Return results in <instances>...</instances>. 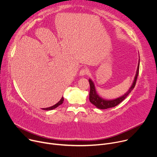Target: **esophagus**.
Instances as JSON below:
<instances>
[{
  "mask_svg": "<svg viewBox=\"0 0 157 157\" xmlns=\"http://www.w3.org/2000/svg\"><path fill=\"white\" fill-rule=\"evenodd\" d=\"M87 73H88V70L86 68H82L79 71L80 76H84V75H86Z\"/></svg>",
  "mask_w": 157,
  "mask_h": 157,
  "instance_id": "1",
  "label": "esophagus"
}]
</instances>
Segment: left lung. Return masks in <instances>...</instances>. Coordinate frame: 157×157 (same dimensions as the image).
I'll list each match as a JSON object with an SVG mask.
<instances>
[{"instance_id":"obj_1","label":"left lung","mask_w":157,"mask_h":157,"mask_svg":"<svg viewBox=\"0 0 157 157\" xmlns=\"http://www.w3.org/2000/svg\"><path fill=\"white\" fill-rule=\"evenodd\" d=\"M140 61H139V64H138V66H137V70L136 71V75L135 76V78H134L133 82L131 86V87H130V89L128 90V91L124 94V95H123L121 97H119L116 99H113V100H105L102 99V98H101L98 94L97 92L96 91V88H95V86L94 84L93 81L89 79V84H90V92H89V101L90 102L94 104L96 107H97L99 109H108V108H111V107H114L116 105H117L119 104H120L121 102H122L125 98L130 94V93L132 91V89L134 88L136 84V81H137V76L139 75V64H140Z\"/></svg>"}]
</instances>
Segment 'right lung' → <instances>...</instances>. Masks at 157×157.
Wrapping results in <instances>:
<instances>
[{
  "mask_svg": "<svg viewBox=\"0 0 157 157\" xmlns=\"http://www.w3.org/2000/svg\"><path fill=\"white\" fill-rule=\"evenodd\" d=\"M63 101H64V98H63V97H62L61 99H60V101H59L58 103H56L55 105H53V106H51V107H47V108H43L42 109H43V110H50L54 109L56 108L57 107H58L59 105L62 104V103L63 102Z\"/></svg>",
  "mask_w": 157,
  "mask_h": 157,
  "instance_id": "right-lung-1",
  "label": "right lung"
}]
</instances>
